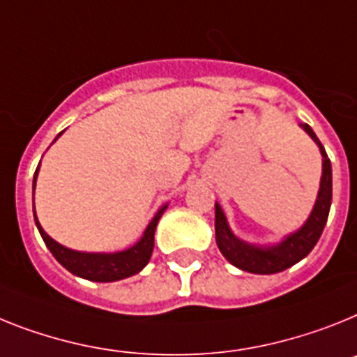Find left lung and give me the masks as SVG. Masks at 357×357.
Returning <instances> with one entry per match:
<instances>
[{
    "label": "left lung",
    "mask_w": 357,
    "mask_h": 357,
    "mask_svg": "<svg viewBox=\"0 0 357 357\" xmlns=\"http://www.w3.org/2000/svg\"><path fill=\"white\" fill-rule=\"evenodd\" d=\"M299 127L303 128L305 132L312 137V142L319 146L323 169L312 212L298 230L287 234L278 243H248L232 232L223 208H221L220 203H215V243H218V248L225 256V259L238 266L239 271L252 272V274H275V272L285 271V268H290L292 265L301 261L303 257H307L310 250L316 247L317 239L321 238L332 203V165L312 128L308 127L307 123H299Z\"/></svg>",
    "instance_id": "left-lung-1"
}]
</instances>
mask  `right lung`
<instances>
[{"label":"right lung","mask_w":357,"mask_h":357,"mask_svg":"<svg viewBox=\"0 0 357 357\" xmlns=\"http://www.w3.org/2000/svg\"><path fill=\"white\" fill-rule=\"evenodd\" d=\"M65 132V130H63ZM63 132L56 136L58 139ZM54 139V142H56ZM52 142V143H54ZM41 165V161H40ZM40 165L36 169L34 181H32V208H34V190H36V179H38V172H40ZM169 203H165L160 211L155 212L151 223L146 225L145 232L132 247L125 248V250H118V252H82V250H72V248L65 247V245L58 243L56 239L50 238L43 230V227L38 221L34 208V221L36 227L40 230L41 238H43L45 245L49 248L52 256L61 263L68 272H72L77 278L89 281H98V283H110V281H119L125 278L142 272L146 266V263L151 261L152 250H154V232L158 227V221L167 211Z\"/></svg>","instance_id":"1"}]
</instances>
